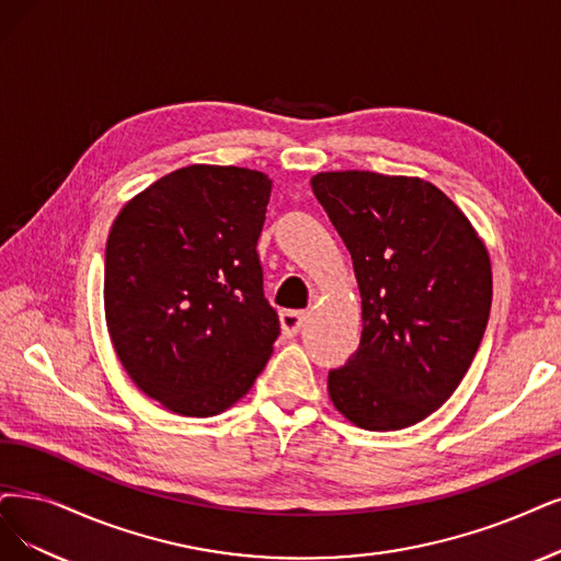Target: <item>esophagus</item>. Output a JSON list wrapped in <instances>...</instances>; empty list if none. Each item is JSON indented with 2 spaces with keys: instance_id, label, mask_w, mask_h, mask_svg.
<instances>
[{
  "instance_id": "esophagus-1",
  "label": "esophagus",
  "mask_w": 561,
  "mask_h": 561,
  "mask_svg": "<svg viewBox=\"0 0 561 561\" xmlns=\"http://www.w3.org/2000/svg\"><path fill=\"white\" fill-rule=\"evenodd\" d=\"M307 314L298 312V309H286V312L279 314V323H282V333L286 337H294L300 333V328L305 325Z\"/></svg>"
}]
</instances>
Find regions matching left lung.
<instances>
[{"mask_svg": "<svg viewBox=\"0 0 561 561\" xmlns=\"http://www.w3.org/2000/svg\"><path fill=\"white\" fill-rule=\"evenodd\" d=\"M312 190L354 261L363 302L360 346L328 375L330 402L363 430L416 425L453 396L483 340L488 247L421 178L325 171Z\"/></svg>", "mask_w": 561, "mask_h": 561, "instance_id": "obj_1", "label": "left lung"}]
</instances>
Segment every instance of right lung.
<instances>
[{
  "label": "right lung",
  "instance_id": "1",
  "mask_svg": "<svg viewBox=\"0 0 561 561\" xmlns=\"http://www.w3.org/2000/svg\"><path fill=\"white\" fill-rule=\"evenodd\" d=\"M273 180L192 163L124 203L106 244L103 309L131 381L178 416L210 419L263 371L279 319L256 242Z\"/></svg>",
  "mask_w": 561,
  "mask_h": 561
}]
</instances>
